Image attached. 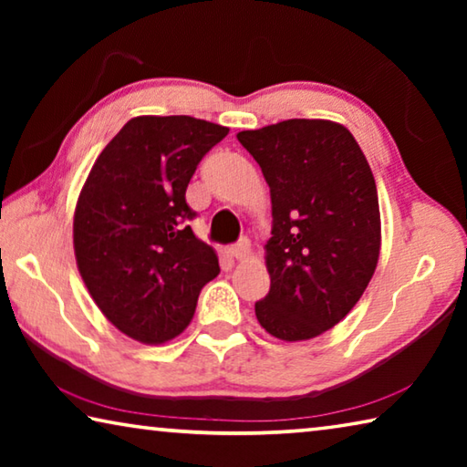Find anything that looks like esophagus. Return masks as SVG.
I'll list each match as a JSON object with an SVG mask.
<instances>
[{"label": "esophagus", "mask_w": 467, "mask_h": 467, "mask_svg": "<svg viewBox=\"0 0 467 467\" xmlns=\"http://www.w3.org/2000/svg\"><path fill=\"white\" fill-rule=\"evenodd\" d=\"M231 255L234 259H239V262H243V259H249L251 257V243H249V239H241L239 243L233 244Z\"/></svg>", "instance_id": "1"}]
</instances>
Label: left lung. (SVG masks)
I'll return each mask as SVG.
<instances>
[{
	"instance_id": "8db88e82",
	"label": "left lung",
	"mask_w": 467,
	"mask_h": 467,
	"mask_svg": "<svg viewBox=\"0 0 467 467\" xmlns=\"http://www.w3.org/2000/svg\"><path fill=\"white\" fill-rule=\"evenodd\" d=\"M236 138L272 197L270 292L255 303L259 326L284 342L317 337L352 311L375 274L381 214L373 171L336 121L288 119Z\"/></svg>"
}]
</instances>
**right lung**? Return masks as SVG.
<instances>
[{
    "label": "right lung",
    "mask_w": 467,
    "mask_h": 467,
    "mask_svg": "<svg viewBox=\"0 0 467 467\" xmlns=\"http://www.w3.org/2000/svg\"><path fill=\"white\" fill-rule=\"evenodd\" d=\"M228 128L189 115H141L99 154L74 212L76 264L102 315L131 339L164 344L193 319L220 274L185 202L202 158Z\"/></svg>",
    "instance_id": "add662e5"
}]
</instances>
